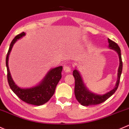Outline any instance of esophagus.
<instances>
[{
	"mask_svg": "<svg viewBox=\"0 0 129 129\" xmlns=\"http://www.w3.org/2000/svg\"><path fill=\"white\" fill-rule=\"evenodd\" d=\"M63 70H64V71L65 73H71V68L68 66H64V68H63Z\"/></svg>",
	"mask_w": 129,
	"mask_h": 129,
	"instance_id": "34e87169",
	"label": "esophagus"
}]
</instances>
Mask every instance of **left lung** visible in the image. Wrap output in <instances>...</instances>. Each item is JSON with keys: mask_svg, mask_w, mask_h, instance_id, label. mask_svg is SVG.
Returning <instances> with one entry per match:
<instances>
[{"mask_svg": "<svg viewBox=\"0 0 129 129\" xmlns=\"http://www.w3.org/2000/svg\"><path fill=\"white\" fill-rule=\"evenodd\" d=\"M109 48L110 49L114 50L117 52L119 58V66L118 68L117 73V80L116 81L115 87L114 89L106 92L104 94H98L94 93L90 91L85 86L84 81L83 80L80 73L78 71L76 68L73 71V76L75 79V87H74V94L77 101L81 104L84 106H90V105H96L103 103L105 101L109 98L111 95L115 93V91L117 89L120 82V76L122 71V61L121 53L119 46L116 43L111 40L108 38Z\"/></svg>", "mask_w": 129, "mask_h": 129, "instance_id": "8db88e82", "label": "left lung"}]
</instances>
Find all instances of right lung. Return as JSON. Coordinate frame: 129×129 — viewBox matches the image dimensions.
<instances>
[{
	"mask_svg": "<svg viewBox=\"0 0 129 129\" xmlns=\"http://www.w3.org/2000/svg\"><path fill=\"white\" fill-rule=\"evenodd\" d=\"M25 33L17 35L11 42L6 57V66L7 70V79L9 86L21 100L28 104L41 106L47 103L55 93L58 82L61 78L63 66H59L50 69L43 79L35 86L22 88L15 84L10 74L9 68V57L13 46L18 40L25 36Z\"/></svg>",
	"mask_w": 129,
	"mask_h": 129,
	"instance_id": "add662e5",
	"label": "right lung"
}]
</instances>
